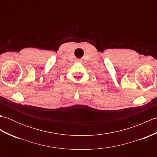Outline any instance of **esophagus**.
I'll return each mask as SVG.
<instances>
[{
	"label": "esophagus",
	"instance_id": "obj_1",
	"mask_svg": "<svg viewBox=\"0 0 157 157\" xmlns=\"http://www.w3.org/2000/svg\"><path fill=\"white\" fill-rule=\"evenodd\" d=\"M77 62H79V63H81L82 62V60L80 59H77Z\"/></svg>",
	"mask_w": 157,
	"mask_h": 157
}]
</instances>
